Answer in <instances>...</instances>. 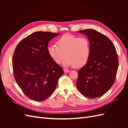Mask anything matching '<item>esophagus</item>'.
I'll return each mask as SVG.
<instances>
[{
  "mask_svg": "<svg viewBox=\"0 0 128 128\" xmlns=\"http://www.w3.org/2000/svg\"><path fill=\"white\" fill-rule=\"evenodd\" d=\"M64 73H67V72H70V70H68V69H64Z\"/></svg>",
  "mask_w": 128,
  "mask_h": 128,
  "instance_id": "34e87169",
  "label": "esophagus"
}]
</instances>
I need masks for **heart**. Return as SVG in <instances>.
Wrapping results in <instances>:
<instances>
[{"label": "heart", "instance_id": "b5f03b06", "mask_svg": "<svg viewBox=\"0 0 128 128\" xmlns=\"http://www.w3.org/2000/svg\"><path fill=\"white\" fill-rule=\"evenodd\" d=\"M48 48L49 56L56 63L63 62L65 67H80L86 64L90 56V43L88 38L66 34Z\"/></svg>", "mask_w": 128, "mask_h": 128}]
</instances>
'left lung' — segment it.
I'll return each mask as SVG.
<instances>
[{
	"instance_id": "obj_1",
	"label": "left lung",
	"mask_w": 128,
	"mask_h": 128,
	"mask_svg": "<svg viewBox=\"0 0 128 128\" xmlns=\"http://www.w3.org/2000/svg\"><path fill=\"white\" fill-rule=\"evenodd\" d=\"M90 43L91 52L86 65L78 71L76 86L85 96L96 98L102 96L113 86L118 59L113 42L94 29L80 30Z\"/></svg>"
}]
</instances>
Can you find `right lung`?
<instances>
[{"label":"right lung","instance_id":"obj_1","mask_svg":"<svg viewBox=\"0 0 128 128\" xmlns=\"http://www.w3.org/2000/svg\"><path fill=\"white\" fill-rule=\"evenodd\" d=\"M60 33L37 32L23 39L12 59L13 74L24 94L34 101L47 99L54 91L64 70L49 56L48 43Z\"/></svg>","mask_w":128,"mask_h":128}]
</instances>
